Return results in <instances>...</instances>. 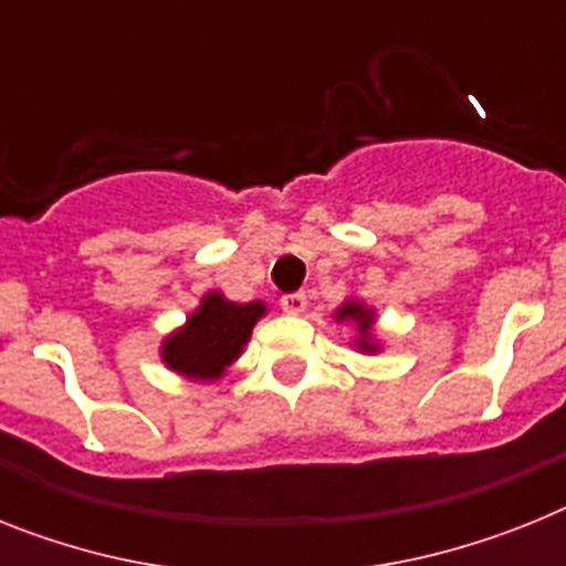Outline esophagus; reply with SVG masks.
I'll return each instance as SVG.
<instances>
[{"mask_svg": "<svg viewBox=\"0 0 566 566\" xmlns=\"http://www.w3.org/2000/svg\"><path fill=\"white\" fill-rule=\"evenodd\" d=\"M282 307L287 313H305L307 296L302 291H298V293H284V296H282Z\"/></svg>", "mask_w": 566, "mask_h": 566, "instance_id": "34e87169", "label": "esophagus"}]
</instances>
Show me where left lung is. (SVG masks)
Instances as JSON below:
<instances>
[{
	"instance_id": "1",
	"label": "left lung",
	"mask_w": 566,
	"mask_h": 566,
	"mask_svg": "<svg viewBox=\"0 0 566 566\" xmlns=\"http://www.w3.org/2000/svg\"><path fill=\"white\" fill-rule=\"evenodd\" d=\"M336 319L354 322L356 331H359V339H356L354 345L363 350V354H374V350H379V345L374 342V336H371V327H374V311H371V307H365L363 302H356V298H348V302H345V305L336 311Z\"/></svg>"
}]
</instances>
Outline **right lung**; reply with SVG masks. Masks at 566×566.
Wrapping results in <instances>:
<instances>
[{
  "label": "right lung",
  "instance_id": "right-lung-1",
  "mask_svg": "<svg viewBox=\"0 0 566 566\" xmlns=\"http://www.w3.org/2000/svg\"><path fill=\"white\" fill-rule=\"evenodd\" d=\"M268 313L264 302H230L221 293H207L198 311L166 336L160 345L166 368L189 379H218L244 350L255 322Z\"/></svg>",
  "mask_w": 566,
  "mask_h": 566
}]
</instances>
